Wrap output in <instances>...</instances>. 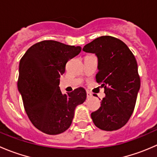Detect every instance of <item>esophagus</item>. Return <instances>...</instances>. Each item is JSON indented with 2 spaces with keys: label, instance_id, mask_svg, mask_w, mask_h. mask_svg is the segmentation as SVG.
<instances>
[{
  "label": "esophagus",
  "instance_id": "esophagus-1",
  "mask_svg": "<svg viewBox=\"0 0 157 157\" xmlns=\"http://www.w3.org/2000/svg\"><path fill=\"white\" fill-rule=\"evenodd\" d=\"M86 96H87V98H91L93 97V94L91 93H90V92H87L86 93Z\"/></svg>",
  "mask_w": 157,
  "mask_h": 157
}]
</instances>
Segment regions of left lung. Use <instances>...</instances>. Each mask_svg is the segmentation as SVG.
I'll return each instance as SVG.
<instances>
[{
  "mask_svg": "<svg viewBox=\"0 0 157 157\" xmlns=\"http://www.w3.org/2000/svg\"><path fill=\"white\" fill-rule=\"evenodd\" d=\"M83 51L97 57L96 80L105 89L101 107L91 114L93 123L103 131L119 129L131 118L140 87L137 61L122 41L109 36L94 39Z\"/></svg>",
  "mask_w": 157,
  "mask_h": 157,
  "instance_id": "1",
  "label": "left lung"
}]
</instances>
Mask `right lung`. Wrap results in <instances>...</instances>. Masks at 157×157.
I'll list each match as a JSON object with an SVG mask.
<instances>
[{
    "instance_id": "right-lung-1",
    "label": "right lung",
    "mask_w": 157,
    "mask_h": 157,
    "mask_svg": "<svg viewBox=\"0 0 157 157\" xmlns=\"http://www.w3.org/2000/svg\"><path fill=\"white\" fill-rule=\"evenodd\" d=\"M80 52V46L45 40L30 47L20 60L17 87L24 109L33 125L45 134L68 129L76 107L86 100L83 88L63 94L59 87L66 64Z\"/></svg>"
}]
</instances>
